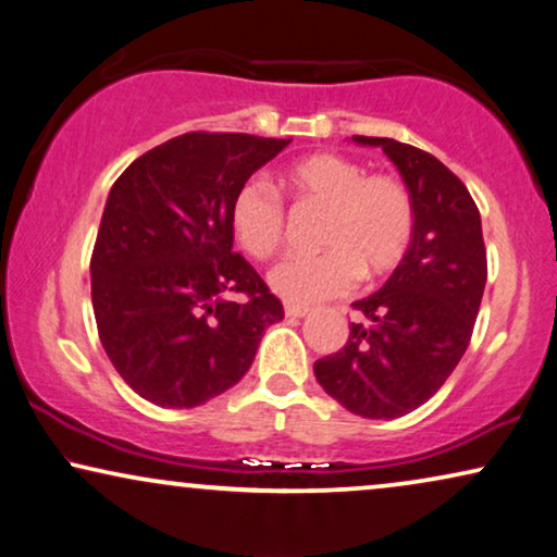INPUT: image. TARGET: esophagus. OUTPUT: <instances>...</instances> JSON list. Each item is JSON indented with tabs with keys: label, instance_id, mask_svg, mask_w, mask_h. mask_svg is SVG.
Listing matches in <instances>:
<instances>
[{
	"label": "esophagus",
	"instance_id": "34e87169",
	"mask_svg": "<svg viewBox=\"0 0 557 557\" xmlns=\"http://www.w3.org/2000/svg\"><path fill=\"white\" fill-rule=\"evenodd\" d=\"M285 315L287 318H306L308 308L306 306H285Z\"/></svg>",
	"mask_w": 557,
	"mask_h": 557
}]
</instances>
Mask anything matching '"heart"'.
Instances as JSON below:
<instances>
[{"label": "heart", "instance_id": "heart-1", "mask_svg": "<svg viewBox=\"0 0 557 557\" xmlns=\"http://www.w3.org/2000/svg\"><path fill=\"white\" fill-rule=\"evenodd\" d=\"M280 183L298 206L321 209L318 255L283 259L270 272L272 290L287 302L310 306L351 290L356 277H382L403 262L414 236V198L395 173H367L338 152H315L280 170ZM228 221L239 247L270 259L283 247L285 206L270 185L247 181L236 188Z\"/></svg>", "mask_w": 557, "mask_h": 557}]
</instances>
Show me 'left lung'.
Segmentation results:
<instances>
[{
    "instance_id": "obj_1",
    "label": "left lung",
    "mask_w": 557,
    "mask_h": 557,
    "mask_svg": "<svg viewBox=\"0 0 557 557\" xmlns=\"http://www.w3.org/2000/svg\"><path fill=\"white\" fill-rule=\"evenodd\" d=\"M382 147L414 198V236L382 290L356 300L344 348L315 361V380L348 412L395 420L428 403L466 348L486 285L481 216L466 185L438 158L387 137Z\"/></svg>"
}]
</instances>
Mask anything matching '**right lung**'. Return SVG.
Listing matches in <instances>:
<instances>
[{"instance_id": "obj_1", "label": "right lung", "mask_w": 557, "mask_h": 557, "mask_svg": "<svg viewBox=\"0 0 557 557\" xmlns=\"http://www.w3.org/2000/svg\"><path fill=\"white\" fill-rule=\"evenodd\" d=\"M287 145L188 132L111 185L91 255L94 315L109 361L147 403H209L247 374L267 325L283 321V302L234 251L228 206Z\"/></svg>"}]
</instances>
